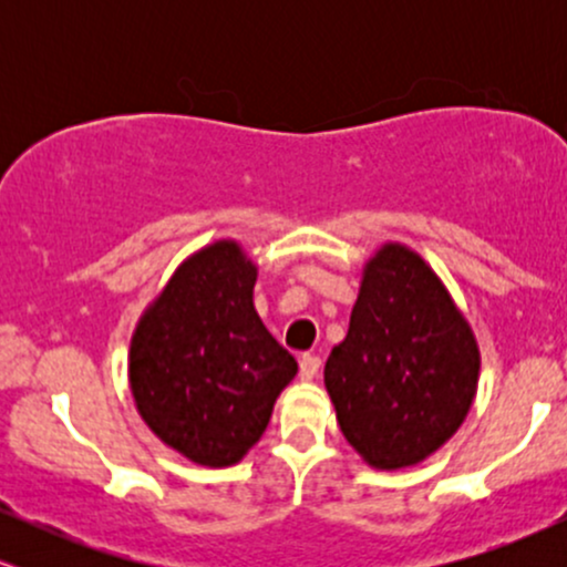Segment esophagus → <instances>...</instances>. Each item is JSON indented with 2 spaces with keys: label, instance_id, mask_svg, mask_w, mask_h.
<instances>
[{
  "label": "esophagus",
  "instance_id": "obj_1",
  "mask_svg": "<svg viewBox=\"0 0 567 567\" xmlns=\"http://www.w3.org/2000/svg\"><path fill=\"white\" fill-rule=\"evenodd\" d=\"M298 365H301V379L303 381H311L317 373H320L322 360H320V357H315V354H303Z\"/></svg>",
  "mask_w": 567,
  "mask_h": 567
}]
</instances>
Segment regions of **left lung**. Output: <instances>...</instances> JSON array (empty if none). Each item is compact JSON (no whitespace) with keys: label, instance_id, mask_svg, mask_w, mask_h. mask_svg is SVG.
<instances>
[{"label":"left lung","instance_id":"obj_1","mask_svg":"<svg viewBox=\"0 0 567 567\" xmlns=\"http://www.w3.org/2000/svg\"><path fill=\"white\" fill-rule=\"evenodd\" d=\"M480 379V349L442 279L400 243L362 271L349 333L324 362L343 437L373 470H405L458 432Z\"/></svg>","mask_w":567,"mask_h":567}]
</instances>
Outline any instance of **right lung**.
<instances>
[{
  "label": "right lung",
  "instance_id": "obj_1",
  "mask_svg": "<svg viewBox=\"0 0 567 567\" xmlns=\"http://www.w3.org/2000/svg\"><path fill=\"white\" fill-rule=\"evenodd\" d=\"M256 277L234 239L202 247L146 306L130 341L141 419L199 466L243 461L298 373L252 306Z\"/></svg>",
  "mask_w": 567,
  "mask_h": 567
}]
</instances>
